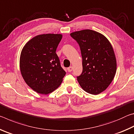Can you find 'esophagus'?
Returning <instances> with one entry per match:
<instances>
[{"instance_id":"obj_1","label":"esophagus","mask_w":134,"mask_h":134,"mask_svg":"<svg viewBox=\"0 0 134 134\" xmlns=\"http://www.w3.org/2000/svg\"><path fill=\"white\" fill-rule=\"evenodd\" d=\"M72 69H73V68H72V67H71V66H70L69 68H67V70H68V71H69V72L72 71Z\"/></svg>"}]
</instances>
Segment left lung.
Masks as SVG:
<instances>
[{
    "label": "left lung",
    "instance_id": "1",
    "mask_svg": "<svg viewBox=\"0 0 134 134\" xmlns=\"http://www.w3.org/2000/svg\"><path fill=\"white\" fill-rule=\"evenodd\" d=\"M80 46L83 71L77 81L85 92L98 94L107 89L116 71V60L107 38L98 32L84 29L70 34Z\"/></svg>",
    "mask_w": 134,
    "mask_h": 134
}]
</instances>
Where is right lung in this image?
Segmentation results:
<instances>
[{"label": "right lung", "mask_w": 134, "mask_h": 134, "mask_svg": "<svg viewBox=\"0 0 134 134\" xmlns=\"http://www.w3.org/2000/svg\"><path fill=\"white\" fill-rule=\"evenodd\" d=\"M62 37L60 34L38 35L22 49L19 60L22 76L38 93H51L60 86L65 75L55 53Z\"/></svg>", "instance_id": "right-lung-1"}]
</instances>
